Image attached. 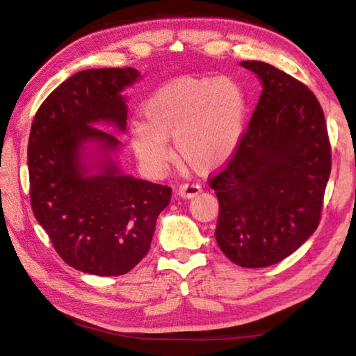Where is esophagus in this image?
Listing matches in <instances>:
<instances>
[{
	"mask_svg": "<svg viewBox=\"0 0 356 356\" xmlns=\"http://www.w3.org/2000/svg\"><path fill=\"white\" fill-rule=\"evenodd\" d=\"M197 193H201V186L197 184L185 182L177 188V195L182 197H193V196H196Z\"/></svg>",
	"mask_w": 356,
	"mask_h": 356,
	"instance_id": "34e87169",
	"label": "esophagus"
}]
</instances>
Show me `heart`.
<instances>
[{"mask_svg":"<svg viewBox=\"0 0 356 356\" xmlns=\"http://www.w3.org/2000/svg\"><path fill=\"white\" fill-rule=\"evenodd\" d=\"M134 122L130 141L147 170L159 172L171 159L174 138L180 161L209 172L231 159L243 134L246 102L229 78H182L159 89Z\"/></svg>","mask_w":356,"mask_h":356,"instance_id":"obj_1","label":"heart"}]
</instances>
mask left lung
<instances>
[{"mask_svg": "<svg viewBox=\"0 0 356 356\" xmlns=\"http://www.w3.org/2000/svg\"><path fill=\"white\" fill-rule=\"evenodd\" d=\"M242 65L264 89L236 152L209 185L220 202V250L240 267L262 268L297 251L321 222L331 144L308 86L267 63Z\"/></svg>", "mask_w": 356, "mask_h": 356, "instance_id": "1", "label": "left lung"}]
</instances>
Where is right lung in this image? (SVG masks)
<instances>
[{"label": "right lung", "instance_id": "1", "mask_svg": "<svg viewBox=\"0 0 356 356\" xmlns=\"http://www.w3.org/2000/svg\"><path fill=\"white\" fill-rule=\"evenodd\" d=\"M138 78L131 67L78 72L42 102L31 124L33 213L59 257L84 273H129L147 254L156 216L171 202L170 186L120 176L114 163L99 176H84L80 165L88 140L118 149V138L92 124L110 120L125 129L127 106L120 91Z\"/></svg>", "mask_w": 356, "mask_h": 356}]
</instances>
